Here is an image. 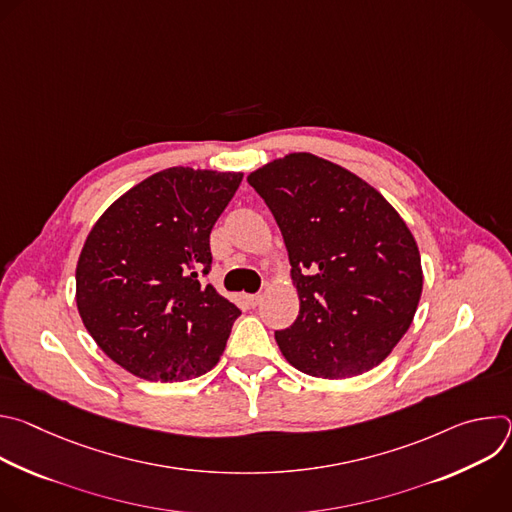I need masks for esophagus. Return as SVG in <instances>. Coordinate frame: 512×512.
Segmentation results:
<instances>
[{"mask_svg":"<svg viewBox=\"0 0 512 512\" xmlns=\"http://www.w3.org/2000/svg\"><path fill=\"white\" fill-rule=\"evenodd\" d=\"M261 302H263V294H253V296H247V304H249L251 308H257Z\"/></svg>","mask_w":512,"mask_h":512,"instance_id":"obj_1","label":"esophagus"}]
</instances>
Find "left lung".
Instances as JSON below:
<instances>
[{
    "instance_id": "left-lung-1",
    "label": "left lung",
    "mask_w": 512,
    "mask_h": 512,
    "mask_svg": "<svg viewBox=\"0 0 512 512\" xmlns=\"http://www.w3.org/2000/svg\"><path fill=\"white\" fill-rule=\"evenodd\" d=\"M247 182L289 255L300 314L275 332L306 375L348 379L383 362L409 330L423 289L417 243L371 184L314 154H289Z\"/></svg>"
}]
</instances>
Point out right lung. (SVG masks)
<instances>
[{"mask_svg":"<svg viewBox=\"0 0 512 512\" xmlns=\"http://www.w3.org/2000/svg\"><path fill=\"white\" fill-rule=\"evenodd\" d=\"M241 172L168 168L117 198L77 263V308L99 348L145 381L182 383L221 358L241 310L204 283L210 231Z\"/></svg>","mask_w":512,"mask_h":512,"instance_id":"obj_1","label":"right lung"}]
</instances>
